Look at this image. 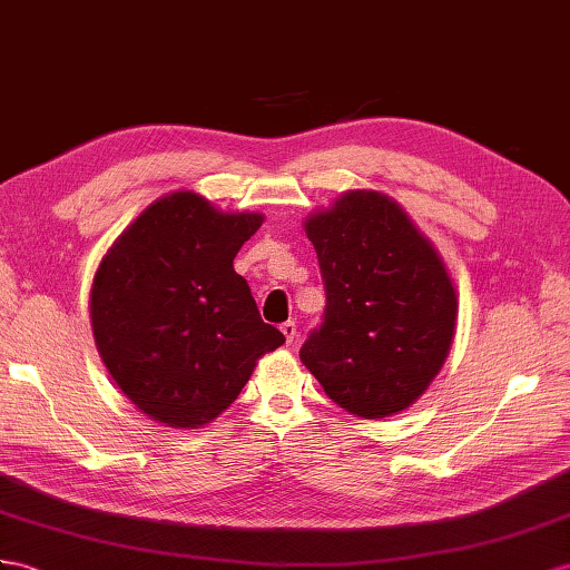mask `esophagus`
I'll return each mask as SVG.
<instances>
[{
	"label": "esophagus",
	"mask_w": 570,
	"mask_h": 570,
	"mask_svg": "<svg viewBox=\"0 0 570 570\" xmlns=\"http://www.w3.org/2000/svg\"><path fill=\"white\" fill-rule=\"evenodd\" d=\"M279 330L284 332L286 344H294L296 342V323H294V320H286V323H282Z\"/></svg>",
	"instance_id": "1"
}]
</instances>
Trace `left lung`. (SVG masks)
I'll use <instances>...</instances> for the list:
<instances>
[{"label": "left lung", "instance_id": "obj_1", "mask_svg": "<svg viewBox=\"0 0 570 570\" xmlns=\"http://www.w3.org/2000/svg\"><path fill=\"white\" fill-rule=\"evenodd\" d=\"M325 313L301 346L325 395L363 419L410 406L441 371L458 298L441 257L395 202L354 189L305 222Z\"/></svg>", "mask_w": 570, "mask_h": 570}]
</instances>
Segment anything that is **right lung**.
<instances>
[{
  "label": "right lung",
  "mask_w": 570,
  "mask_h": 570,
  "mask_svg": "<svg viewBox=\"0 0 570 570\" xmlns=\"http://www.w3.org/2000/svg\"><path fill=\"white\" fill-rule=\"evenodd\" d=\"M259 214H222L195 193L154 202L100 262L91 323L112 381L173 429L209 424L255 361L284 344L233 269Z\"/></svg>",
  "instance_id": "obj_1"
}]
</instances>
